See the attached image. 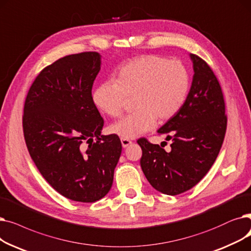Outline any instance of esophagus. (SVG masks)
<instances>
[{
    "mask_svg": "<svg viewBox=\"0 0 251 251\" xmlns=\"http://www.w3.org/2000/svg\"><path fill=\"white\" fill-rule=\"evenodd\" d=\"M121 141H122V145H123L124 148H126L128 145L132 144V141L128 140V139H126V138H122Z\"/></svg>",
    "mask_w": 251,
    "mask_h": 251,
    "instance_id": "1",
    "label": "esophagus"
}]
</instances>
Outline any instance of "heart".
Here are the masks:
<instances>
[{"mask_svg":"<svg viewBox=\"0 0 251 251\" xmlns=\"http://www.w3.org/2000/svg\"><path fill=\"white\" fill-rule=\"evenodd\" d=\"M190 90V74L181 62L156 56L137 57L123 65L115 80L103 81L93 101L107 115H122L127 98H133L135 112L111 126V132L134 139L151 130L157 119L170 121L184 105Z\"/></svg>","mask_w":251,"mask_h":251,"instance_id":"heart-1","label":"heart"}]
</instances>
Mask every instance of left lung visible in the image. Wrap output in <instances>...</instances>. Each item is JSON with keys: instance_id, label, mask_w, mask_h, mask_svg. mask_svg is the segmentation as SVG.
<instances>
[{"instance_id": "1", "label": "left lung", "mask_w": 251, "mask_h": 251, "mask_svg": "<svg viewBox=\"0 0 251 251\" xmlns=\"http://www.w3.org/2000/svg\"><path fill=\"white\" fill-rule=\"evenodd\" d=\"M194 75L187 99L157 133L172 140L170 152L141 138V168L151 186L166 195L193 188L210 170L222 148L226 129L224 95L208 64L190 54Z\"/></svg>"}]
</instances>
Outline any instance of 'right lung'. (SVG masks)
I'll return each instance as SVG.
<instances>
[{"label": "right lung", "mask_w": 251, "mask_h": 251, "mask_svg": "<svg viewBox=\"0 0 251 251\" xmlns=\"http://www.w3.org/2000/svg\"><path fill=\"white\" fill-rule=\"evenodd\" d=\"M100 68L97 52L58 59L35 77L22 117L28 152L45 180L86 203L109 192L122 154L118 136L101 135L104 121L92 97Z\"/></svg>", "instance_id": "right-lung-1"}]
</instances>
